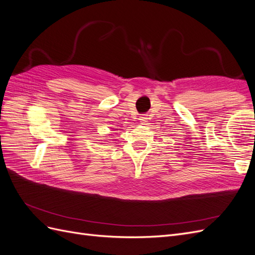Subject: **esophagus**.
I'll use <instances>...</instances> for the list:
<instances>
[{
    "instance_id": "34e87169",
    "label": "esophagus",
    "mask_w": 255,
    "mask_h": 255,
    "mask_svg": "<svg viewBox=\"0 0 255 255\" xmlns=\"http://www.w3.org/2000/svg\"><path fill=\"white\" fill-rule=\"evenodd\" d=\"M147 119H148V118H147L146 116H142V117H139L138 121H139V123H141L142 125H145V124H146V122L148 121V120H147Z\"/></svg>"
}]
</instances>
